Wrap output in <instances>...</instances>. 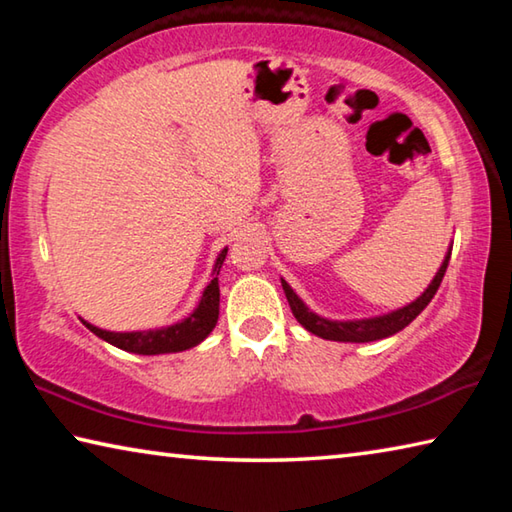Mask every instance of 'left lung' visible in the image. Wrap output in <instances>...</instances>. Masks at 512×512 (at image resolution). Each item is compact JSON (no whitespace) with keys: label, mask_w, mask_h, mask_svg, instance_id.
<instances>
[{"label":"left lung","mask_w":512,"mask_h":512,"mask_svg":"<svg viewBox=\"0 0 512 512\" xmlns=\"http://www.w3.org/2000/svg\"><path fill=\"white\" fill-rule=\"evenodd\" d=\"M449 255H452V244H449L443 264H440L438 273L433 275V280L429 282V287L424 289L418 298L411 300L409 305L397 307L393 311H386V314H377V316H366V318H325L316 314L314 309L307 307V302L302 300L296 291L291 289V284L287 280H282V289L287 293V300L291 305L293 316H296L298 323L307 329V332L320 336V339L327 341H341V343H370V341H379V339H388L397 332L413 323V318L420 314V311L429 305L431 298L436 296V291L443 282L447 264H449Z\"/></svg>","instance_id":"left-lung-1"}]
</instances>
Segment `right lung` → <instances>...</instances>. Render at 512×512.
I'll list each match as a JSON object with an SVG mask.
<instances>
[{
	"label": "right lung",
	"mask_w": 512,
	"mask_h": 512,
	"mask_svg": "<svg viewBox=\"0 0 512 512\" xmlns=\"http://www.w3.org/2000/svg\"><path fill=\"white\" fill-rule=\"evenodd\" d=\"M225 255H228V246L216 255L212 266V280L203 289L192 314L176 320V323L151 329H135V332H110V329H101L83 318L81 323L92 334H97L99 339L133 354H171L196 348L198 343H203L210 336V332L216 327V320H219V271L225 262Z\"/></svg>",
	"instance_id": "1"
}]
</instances>
